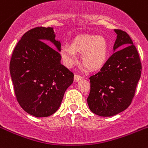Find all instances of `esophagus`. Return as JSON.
I'll list each match as a JSON object with an SVG mask.
<instances>
[{
	"label": "esophagus",
	"mask_w": 148,
	"mask_h": 148,
	"mask_svg": "<svg viewBox=\"0 0 148 148\" xmlns=\"http://www.w3.org/2000/svg\"><path fill=\"white\" fill-rule=\"evenodd\" d=\"M81 79H82V76H80L79 74H75L74 75V81L75 82H77V81H79Z\"/></svg>",
	"instance_id": "1"
}]
</instances>
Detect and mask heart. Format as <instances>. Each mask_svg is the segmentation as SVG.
<instances>
[{"label":"heart","mask_w":148,"mask_h":148,"mask_svg":"<svg viewBox=\"0 0 148 148\" xmlns=\"http://www.w3.org/2000/svg\"><path fill=\"white\" fill-rule=\"evenodd\" d=\"M108 50L107 42L103 37L85 34L75 37L71 45L62 46L60 52L67 66H71L77 62L76 53L82 54L84 66L90 71H96L105 64Z\"/></svg>","instance_id":"b5f03b06"}]
</instances>
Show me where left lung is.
Returning <instances> with one entry per match:
<instances>
[{"label": "left lung", "instance_id": "1", "mask_svg": "<svg viewBox=\"0 0 148 148\" xmlns=\"http://www.w3.org/2000/svg\"><path fill=\"white\" fill-rule=\"evenodd\" d=\"M115 50L98 73L89 77L90 91L87 103L100 116H112L130 106L141 73V63L129 35L115 29Z\"/></svg>", "mask_w": 148, "mask_h": 148}]
</instances>
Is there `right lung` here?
Wrapping results in <instances>:
<instances>
[{
    "label": "right lung",
    "instance_id": "obj_1",
    "mask_svg": "<svg viewBox=\"0 0 148 148\" xmlns=\"http://www.w3.org/2000/svg\"><path fill=\"white\" fill-rule=\"evenodd\" d=\"M55 37L51 27L31 29L18 42L10 62L16 100L36 117L55 113L74 81V74L61 64L59 51L44 42L51 40L60 51L61 43Z\"/></svg>",
    "mask_w": 148,
    "mask_h": 148
}]
</instances>
